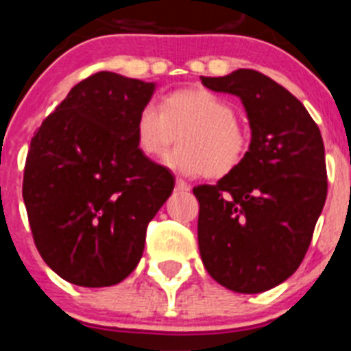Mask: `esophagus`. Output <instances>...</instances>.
<instances>
[{"mask_svg": "<svg viewBox=\"0 0 351 351\" xmlns=\"http://www.w3.org/2000/svg\"><path fill=\"white\" fill-rule=\"evenodd\" d=\"M176 190H178V191H190V184L182 181V179H176Z\"/></svg>", "mask_w": 351, "mask_h": 351, "instance_id": "1", "label": "esophagus"}]
</instances>
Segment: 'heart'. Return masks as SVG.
Segmentation results:
<instances>
[{"label":"heart","instance_id":"1","mask_svg":"<svg viewBox=\"0 0 351 351\" xmlns=\"http://www.w3.org/2000/svg\"><path fill=\"white\" fill-rule=\"evenodd\" d=\"M133 133L137 149L147 158L161 156L179 133V147L167 154L165 163L191 178H225L250 149V135L237 121L234 105L206 88L172 91L158 107L145 104Z\"/></svg>","mask_w":351,"mask_h":351}]
</instances>
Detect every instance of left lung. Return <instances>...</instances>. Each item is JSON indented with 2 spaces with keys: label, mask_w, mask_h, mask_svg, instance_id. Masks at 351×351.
<instances>
[{
  "label": "left lung",
  "mask_w": 351,
  "mask_h": 351,
  "mask_svg": "<svg viewBox=\"0 0 351 351\" xmlns=\"http://www.w3.org/2000/svg\"><path fill=\"white\" fill-rule=\"evenodd\" d=\"M200 79L239 96L251 128L243 163L216 184L193 188L200 256L225 288L260 293L288 280L311 244L327 198L322 133L295 96L260 71Z\"/></svg>",
  "instance_id": "8db88e82"
}]
</instances>
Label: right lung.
Wrapping results in <instances>:
<instances>
[{
	"mask_svg": "<svg viewBox=\"0 0 351 351\" xmlns=\"http://www.w3.org/2000/svg\"><path fill=\"white\" fill-rule=\"evenodd\" d=\"M153 82L98 71L31 138L23 198L43 262L68 283L112 287L137 267L172 173L141 153L135 119Z\"/></svg>",
	"mask_w": 351,
	"mask_h": 351,
	"instance_id": "1",
	"label": "right lung"
}]
</instances>
